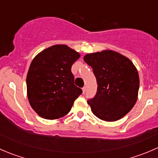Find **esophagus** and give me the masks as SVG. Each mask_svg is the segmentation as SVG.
Returning <instances> with one entry per match:
<instances>
[{
  "instance_id": "1",
  "label": "esophagus",
  "mask_w": 158,
  "mask_h": 158,
  "mask_svg": "<svg viewBox=\"0 0 158 158\" xmlns=\"http://www.w3.org/2000/svg\"><path fill=\"white\" fill-rule=\"evenodd\" d=\"M85 91H86V87L84 86L83 88H82V93L85 94Z\"/></svg>"
}]
</instances>
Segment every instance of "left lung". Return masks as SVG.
Instances as JSON below:
<instances>
[{
    "instance_id": "8db88e82",
    "label": "left lung",
    "mask_w": 158,
    "mask_h": 158,
    "mask_svg": "<svg viewBox=\"0 0 158 158\" xmlns=\"http://www.w3.org/2000/svg\"><path fill=\"white\" fill-rule=\"evenodd\" d=\"M84 61L96 78V95L88 100L92 113L106 122L123 118L138 99L139 76L131 61L112 50L89 53Z\"/></svg>"
}]
</instances>
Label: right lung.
Here are the masks:
<instances>
[{"instance_id": "obj_1", "label": "right lung", "mask_w": 158, "mask_h": 158, "mask_svg": "<svg viewBox=\"0 0 158 158\" xmlns=\"http://www.w3.org/2000/svg\"><path fill=\"white\" fill-rule=\"evenodd\" d=\"M79 57L74 49L59 44L45 49L32 60L27 76V97L40 117L49 120L63 117L82 94L71 72Z\"/></svg>"}]
</instances>
